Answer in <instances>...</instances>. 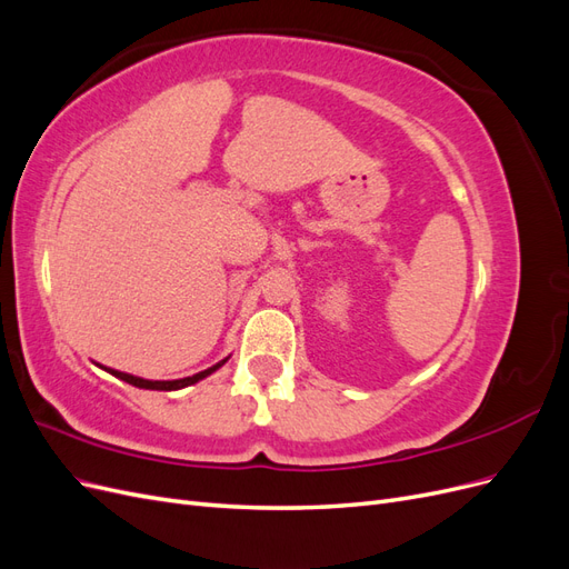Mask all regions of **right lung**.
I'll return each instance as SVG.
<instances>
[{"instance_id": "add662e5", "label": "right lung", "mask_w": 569, "mask_h": 569, "mask_svg": "<svg viewBox=\"0 0 569 569\" xmlns=\"http://www.w3.org/2000/svg\"><path fill=\"white\" fill-rule=\"evenodd\" d=\"M226 360H228V358H226ZM226 360H220V363H216V366H213V368H209V370L197 372V375H192V377H184V380H173V382H151V380H142V377H134V375H128V372H118V370H109V368H104V370H109L111 375L120 377V380L128 382V385H132V387H140V389H157V391H170V389H182V387H189V385H194V382L203 380L206 375H211L213 370H218L222 363H226Z\"/></svg>"}]
</instances>
